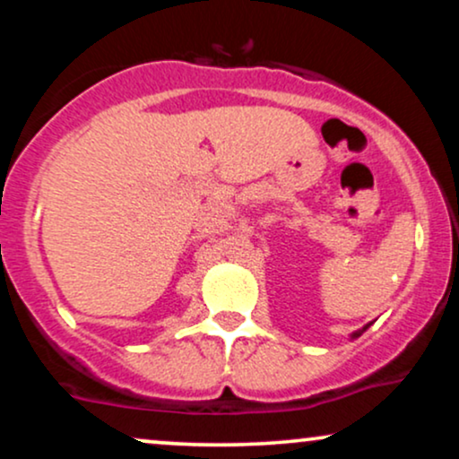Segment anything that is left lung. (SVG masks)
I'll use <instances>...</instances> for the list:
<instances>
[{
    "instance_id": "1",
    "label": "left lung",
    "mask_w": 459,
    "mask_h": 459,
    "mask_svg": "<svg viewBox=\"0 0 459 459\" xmlns=\"http://www.w3.org/2000/svg\"><path fill=\"white\" fill-rule=\"evenodd\" d=\"M368 325H371V324H367V325H362V328H360V330H356V332H351V334H350V339H351V341H354V339H358V336H360V334H362V332H367V328H368Z\"/></svg>"
}]
</instances>
